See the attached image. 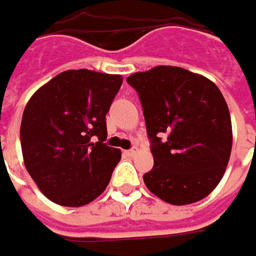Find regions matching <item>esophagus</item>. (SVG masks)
<instances>
[{
    "mask_svg": "<svg viewBox=\"0 0 256 256\" xmlns=\"http://www.w3.org/2000/svg\"><path fill=\"white\" fill-rule=\"evenodd\" d=\"M124 154H126V156H128V157L134 156V154H136V147H133V148H130V150H126V151H124Z\"/></svg>",
    "mask_w": 256,
    "mask_h": 256,
    "instance_id": "obj_1",
    "label": "esophagus"
}]
</instances>
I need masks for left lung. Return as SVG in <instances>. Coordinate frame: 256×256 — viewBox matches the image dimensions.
<instances>
[{
	"label": "left lung",
	"mask_w": 256,
	"mask_h": 256,
	"mask_svg": "<svg viewBox=\"0 0 256 256\" xmlns=\"http://www.w3.org/2000/svg\"><path fill=\"white\" fill-rule=\"evenodd\" d=\"M142 102L154 166L142 179L171 204L206 198L228 164L232 130L223 94L203 76L160 66L128 78Z\"/></svg>",
	"instance_id": "8db88e82"
}]
</instances>
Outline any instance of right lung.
Instances as JSON below:
<instances>
[{
  "label": "right lung",
  "instance_id": "1",
  "mask_svg": "<svg viewBox=\"0 0 256 256\" xmlns=\"http://www.w3.org/2000/svg\"><path fill=\"white\" fill-rule=\"evenodd\" d=\"M122 82V76L68 70L29 99L20 123L24 161L52 202L84 206L108 186L120 150L104 142L106 114Z\"/></svg>",
  "mask_w": 256,
  "mask_h": 256
}]
</instances>
